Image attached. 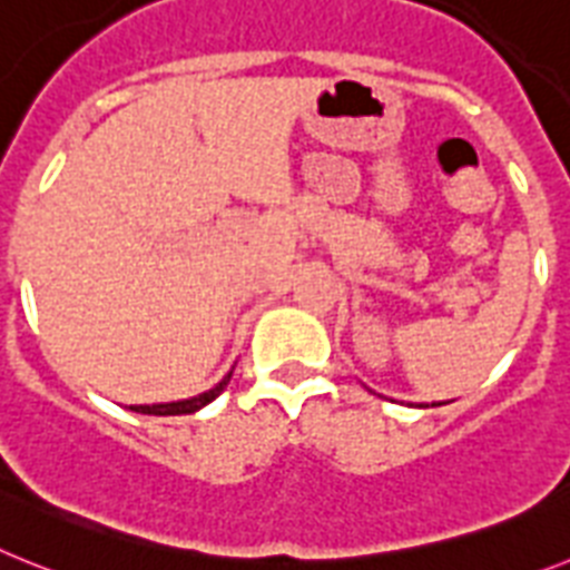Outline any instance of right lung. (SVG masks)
Returning <instances> with one entry per match:
<instances>
[{
    "instance_id": "add662e5",
    "label": "right lung",
    "mask_w": 570,
    "mask_h": 570,
    "mask_svg": "<svg viewBox=\"0 0 570 570\" xmlns=\"http://www.w3.org/2000/svg\"><path fill=\"white\" fill-rule=\"evenodd\" d=\"M232 373L226 375L220 384H215V387L209 390V393H200L195 395V399H186V402H171V404H140V407H131L135 413H146V415H186V413H195V410L206 407V404L212 402V399H217L220 395V390L229 384Z\"/></svg>"
}]
</instances>
